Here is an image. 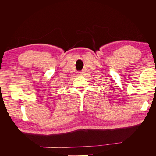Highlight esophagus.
Instances as JSON below:
<instances>
[{
    "instance_id": "obj_1",
    "label": "esophagus",
    "mask_w": 156,
    "mask_h": 156,
    "mask_svg": "<svg viewBox=\"0 0 156 156\" xmlns=\"http://www.w3.org/2000/svg\"><path fill=\"white\" fill-rule=\"evenodd\" d=\"M83 73V72H78V75H82V74Z\"/></svg>"
}]
</instances>
